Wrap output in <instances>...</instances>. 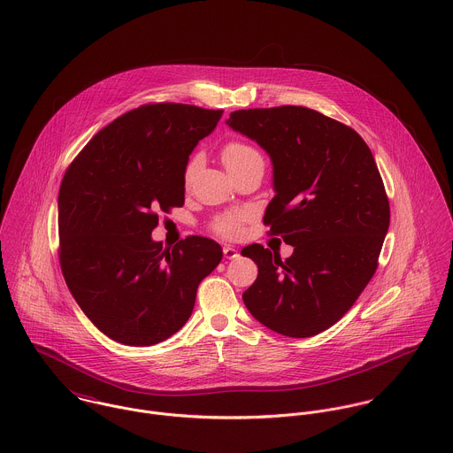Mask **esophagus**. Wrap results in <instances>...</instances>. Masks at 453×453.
Masks as SVG:
<instances>
[{
	"mask_svg": "<svg viewBox=\"0 0 453 453\" xmlns=\"http://www.w3.org/2000/svg\"><path fill=\"white\" fill-rule=\"evenodd\" d=\"M223 255L226 259L237 258V250L234 246H223Z\"/></svg>",
	"mask_w": 453,
	"mask_h": 453,
	"instance_id": "34e87169",
	"label": "esophagus"
}]
</instances>
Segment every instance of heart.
<instances>
[{
  "label": "heart",
  "instance_id": "obj_1",
  "mask_svg": "<svg viewBox=\"0 0 453 453\" xmlns=\"http://www.w3.org/2000/svg\"><path fill=\"white\" fill-rule=\"evenodd\" d=\"M221 158H223L225 167L230 171V169H235V167H239V165H242V164H246L253 158H261V155L248 142L232 141V142L225 144V148L221 151ZM196 167H198V157H194L188 162L187 171H185L187 180L192 178ZM244 221H246V212H228V214H223V216H219L212 221V230L218 235H223V237H237L242 232V223Z\"/></svg>",
  "mask_w": 453,
  "mask_h": 453
}]
</instances>
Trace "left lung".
<instances>
[{
	"label": "left lung",
	"mask_w": 453,
	"mask_h": 453,
	"mask_svg": "<svg viewBox=\"0 0 453 453\" xmlns=\"http://www.w3.org/2000/svg\"><path fill=\"white\" fill-rule=\"evenodd\" d=\"M226 124L268 153L275 196L263 223L295 248L282 261L246 246L258 277L242 300L272 331L314 336L354 305L379 265L390 209L372 150L356 130L303 106L239 110Z\"/></svg>",
	"instance_id": "obj_1"
}]
</instances>
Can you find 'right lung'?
Listing matches in <instances>:
<instances>
[{"label":"right lung","mask_w":453,"mask_h":453,"mask_svg":"<svg viewBox=\"0 0 453 453\" xmlns=\"http://www.w3.org/2000/svg\"><path fill=\"white\" fill-rule=\"evenodd\" d=\"M223 111L144 104L99 130L59 190V259L83 314L111 340L148 347L180 331L196 288L223 258L192 235L173 250L151 239L155 211L185 203V171Z\"/></svg>","instance_id":"obj_1"}]
</instances>
